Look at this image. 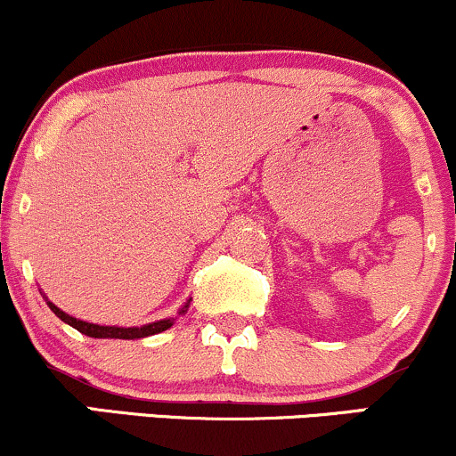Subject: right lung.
<instances>
[{
    "mask_svg": "<svg viewBox=\"0 0 456 456\" xmlns=\"http://www.w3.org/2000/svg\"><path fill=\"white\" fill-rule=\"evenodd\" d=\"M47 305L51 310H53V314L58 316V319L64 321L66 325L75 327L77 331L90 336V338H120V340L146 338V336H155V334H161V331L170 330V327L174 325V321H176V319H163V321H157V323H146L142 327H116V325L111 327V325H96V323H88V321L75 319V316L66 314L64 310H60L55 304H51L49 299H47ZM187 308H189V301L185 305H183L178 314L187 312Z\"/></svg>",
    "mask_w": 456,
    "mask_h": 456,
    "instance_id": "obj_1",
    "label": "right lung"
}]
</instances>
